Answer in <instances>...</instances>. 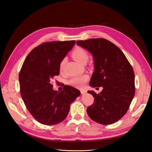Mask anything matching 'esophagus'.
I'll return each instance as SVG.
<instances>
[{
    "label": "esophagus",
    "instance_id": "1",
    "mask_svg": "<svg viewBox=\"0 0 152 152\" xmlns=\"http://www.w3.org/2000/svg\"><path fill=\"white\" fill-rule=\"evenodd\" d=\"M80 93L82 94H85L87 93V91L84 89H80Z\"/></svg>",
    "mask_w": 152,
    "mask_h": 152
}]
</instances>
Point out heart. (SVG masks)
<instances>
[{
	"label": "heart",
	"instance_id": "b5f03b06",
	"mask_svg": "<svg viewBox=\"0 0 152 152\" xmlns=\"http://www.w3.org/2000/svg\"><path fill=\"white\" fill-rule=\"evenodd\" d=\"M72 56L75 60L80 64H86L89 59V54L87 50L84 48L80 47H77L72 52ZM66 61V58H63L59 63V69L62 70ZM89 77L84 75L80 76L73 77L69 80L68 84L72 86L75 87H81L84 85V84L88 80Z\"/></svg>",
	"mask_w": 152,
	"mask_h": 152
}]
</instances>
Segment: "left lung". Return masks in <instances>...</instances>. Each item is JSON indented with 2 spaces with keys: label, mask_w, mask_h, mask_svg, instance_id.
Wrapping results in <instances>:
<instances>
[{
  "label": "left lung",
  "mask_w": 152,
  "mask_h": 152,
  "mask_svg": "<svg viewBox=\"0 0 152 152\" xmlns=\"http://www.w3.org/2000/svg\"><path fill=\"white\" fill-rule=\"evenodd\" d=\"M77 44L93 54L94 71L90 86L103 88L99 94L87 91L94 98L93 104L87 108V114L103 125L116 122L126 113L135 94L132 66L122 50L107 39L78 40Z\"/></svg>",
  "instance_id": "8db88e82"
}]
</instances>
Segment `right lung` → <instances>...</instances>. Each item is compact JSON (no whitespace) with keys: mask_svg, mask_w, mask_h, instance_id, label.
I'll list each match as a JSON object with an SVG mask.
<instances>
[{"mask_svg":"<svg viewBox=\"0 0 152 152\" xmlns=\"http://www.w3.org/2000/svg\"><path fill=\"white\" fill-rule=\"evenodd\" d=\"M75 44V40L46 42L31 50L19 74L20 93L27 110L40 124L55 125L67 117L79 90L65 86L54 91L52 80L59 74V63Z\"/></svg>","mask_w":152,"mask_h":152,"instance_id":"right-lung-1","label":"right lung"}]
</instances>
